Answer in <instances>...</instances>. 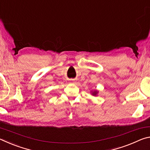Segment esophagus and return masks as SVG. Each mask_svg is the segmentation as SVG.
<instances>
[{
	"mask_svg": "<svg viewBox=\"0 0 150 150\" xmlns=\"http://www.w3.org/2000/svg\"><path fill=\"white\" fill-rule=\"evenodd\" d=\"M70 83H74L75 82H74V81H73V79H71V80H70Z\"/></svg>",
	"mask_w": 150,
	"mask_h": 150,
	"instance_id": "34e87169",
	"label": "esophagus"
}]
</instances>
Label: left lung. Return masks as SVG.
Here are the masks:
<instances>
[{"instance_id": "left-lung-1", "label": "left lung", "mask_w": 150, "mask_h": 150, "mask_svg": "<svg viewBox=\"0 0 150 150\" xmlns=\"http://www.w3.org/2000/svg\"><path fill=\"white\" fill-rule=\"evenodd\" d=\"M98 93V91H93V92H91V93H92V95L93 96H96V95H97Z\"/></svg>"}]
</instances>
